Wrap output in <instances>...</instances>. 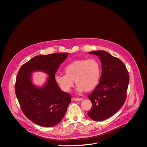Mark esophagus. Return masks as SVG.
<instances>
[{"mask_svg": "<svg viewBox=\"0 0 147 147\" xmlns=\"http://www.w3.org/2000/svg\"><path fill=\"white\" fill-rule=\"evenodd\" d=\"M73 100L74 101H80L83 100V98H73Z\"/></svg>", "mask_w": 147, "mask_h": 147, "instance_id": "34e87169", "label": "esophagus"}]
</instances>
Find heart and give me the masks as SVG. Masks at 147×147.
Segmentation results:
<instances>
[{"label":"heart","mask_w":147,"mask_h":147,"mask_svg":"<svg viewBox=\"0 0 147 147\" xmlns=\"http://www.w3.org/2000/svg\"><path fill=\"white\" fill-rule=\"evenodd\" d=\"M65 74H56L55 81L62 91L69 92L74 86V80L79 92L91 91L97 87L101 76L100 62L95 59L76 60L63 68Z\"/></svg>","instance_id":"1"}]
</instances>
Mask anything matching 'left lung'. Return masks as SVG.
I'll return each mask as SVG.
<instances>
[{"instance_id": "1", "label": "left lung", "mask_w": 147, "mask_h": 147, "mask_svg": "<svg viewBox=\"0 0 147 147\" xmlns=\"http://www.w3.org/2000/svg\"><path fill=\"white\" fill-rule=\"evenodd\" d=\"M99 56L102 73L100 82L88 98L92 108L88 113L92 120L101 121L116 113L125 103L129 75L119 59L103 50L89 52Z\"/></svg>"}]
</instances>
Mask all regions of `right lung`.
<instances>
[{"instance_id":"add662e5","label":"right lung","mask_w":147,"mask_h":147,"mask_svg":"<svg viewBox=\"0 0 147 147\" xmlns=\"http://www.w3.org/2000/svg\"><path fill=\"white\" fill-rule=\"evenodd\" d=\"M68 53L38 55L19 69L15 84L16 97L24 115L33 123L44 127L58 124L64 117L71 96L62 91L55 76L67 58ZM41 71L49 76L46 85L38 88L31 82V73Z\"/></svg>"}]
</instances>
